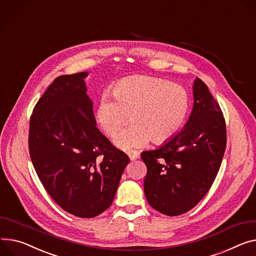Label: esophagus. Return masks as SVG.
I'll use <instances>...</instances> for the list:
<instances>
[{
	"instance_id": "1",
	"label": "esophagus",
	"mask_w": 256,
	"mask_h": 256,
	"mask_svg": "<svg viewBox=\"0 0 256 256\" xmlns=\"http://www.w3.org/2000/svg\"><path fill=\"white\" fill-rule=\"evenodd\" d=\"M127 154H128V156H129V158H130L131 161L136 160V159L140 156V152H137V150H129Z\"/></svg>"
}]
</instances>
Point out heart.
Wrapping results in <instances>:
<instances>
[{
    "instance_id": "1",
    "label": "heart",
    "mask_w": 256,
    "mask_h": 256,
    "mask_svg": "<svg viewBox=\"0 0 256 256\" xmlns=\"http://www.w3.org/2000/svg\"><path fill=\"white\" fill-rule=\"evenodd\" d=\"M112 94L98 100L95 119L106 135L112 137L130 119L133 124L118 134L116 146L142 148L152 140L156 144L170 140L184 127L190 108L188 91L162 78L134 76L118 82Z\"/></svg>"
}]
</instances>
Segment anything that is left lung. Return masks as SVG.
Masks as SVG:
<instances>
[{"mask_svg":"<svg viewBox=\"0 0 256 256\" xmlns=\"http://www.w3.org/2000/svg\"><path fill=\"white\" fill-rule=\"evenodd\" d=\"M194 108L186 127L158 150L142 152L146 165L144 194L165 215L192 209L210 190L224 154L226 127L222 108L196 78Z\"/></svg>","mask_w":256,"mask_h":256,"instance_id":"8db88e82","label":"left lung"}]
</instances>
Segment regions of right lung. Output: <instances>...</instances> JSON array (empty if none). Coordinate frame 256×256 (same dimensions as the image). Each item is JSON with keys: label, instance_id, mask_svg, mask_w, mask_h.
Instances as JSON below:
<instances>
[{"label": "right lung", "instance_id": "add662e5", "mask_svg": "<svg viewBox=\"0 0 256 256\" xmlns=\"http://www.w3.org/2000/svg\"><path fill=\"white\" fill-rule=\"evenodd\" d=\"M87 74L57 76L34 106L28 131L30 159L45 190L64 211L83 218L112 205L130 161L96 127Z\"/></svg>", "mask_w": 256, "mask_h": 256}]
</instances>
